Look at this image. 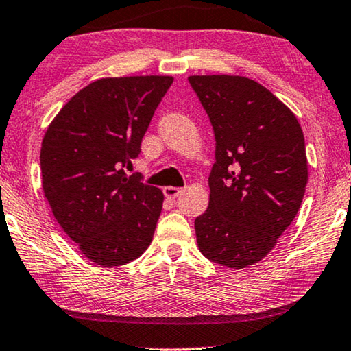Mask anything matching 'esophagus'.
I'll return each instance as SVG.
<instances>
[{
  "mask_svg": "<svg viewBox=\"0 0 351 351\" xmlns=\"http://www.w3.org/2000/svg\"><path fill=\"white\" fill-rule=\"evenodd\" d=\"M180 193H181V189H178V187H173V186L164 187V195L167 198H170V200H173V198H176Z\"/></svg>",
  "mask_w": 351,
  "mask_h": 351,
  "instance_id": "obj_1",
  "label": "esophagus"
}]
</instances>
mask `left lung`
<instances>
[{"mask_svg": "<svg viewBox=\"0 0 351 351\" xmlns=\"http://www.w3.org/2000/svg\"><path fill=\"white\" fill-rule=\"evenodd\" d=\"M216 138L209 205L197 244L214 263L247 268L266 257L300 211L307 184L302 129L273 93L241 75H191Z\"/></svg>", "mask_w": 351, "mask_h": 351, "instance_id": "left-lung-1", "label": "left lung"}]
</instances>
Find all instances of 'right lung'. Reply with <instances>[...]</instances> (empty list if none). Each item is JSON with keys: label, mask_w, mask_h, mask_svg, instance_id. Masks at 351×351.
<instances>
[{"label": "right lung", "mask_w": 351, "mask_h": 351, "mask_svg": "<svg viewBox=\"0 0 351 351\" xmlns=\"http://www.w3.org/2000/svg\"><path fill=\"white\" fill-rule=\"evenodd\" d=\"M173 77L101 78L78 91L47 128L40 148L44 195L80 252L112 268L153 241L164 193L125 175Z\"/></svg>", "instance_id": "1"}]
</instances>
